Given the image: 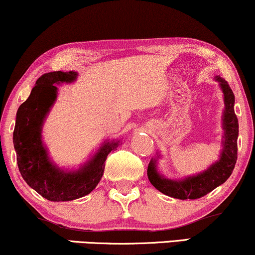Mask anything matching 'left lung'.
I'll list each match as a JSON object with an SVG mask.
<instances>
[{"instance_id":"8db88e82","label":"left lung","mask_w":255,"mask_h":255,"mask_svg":"<svg viewBox=\"0 0 255 255\" xmlns=\"http://www.w3.org/2000/svg\"><path fill=\"white\" fill-rule=\"evenodd\" d=\"M221 82V87L224 93V102H225V111H224V147L221 155V160L212 165L204 173L198 174L196 176L188 177L183 181H172L163 179L160 176L155 170V160H151L147 167V176L149 182L153 184L159 191L167 196L179 198V200H196L208 193H210L224 183L231 175L233 168H235L237 158H238V145H237V139H238L239 125L238 118L235 114V95L230 88L229 83L224 79L217 78Z\"/></svg>"}]
</instances>
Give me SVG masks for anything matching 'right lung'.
<instances>
[{"instance_id":"add662e5","label":"right lung","mask_w":255,"mask_h":255,"mask_svg":"<svg viewBox=\"0 0 255 255\" xmlns=\"http://www.w3.org/2000/svg\"><path fill=\"white\" fill-rule=\"evenodd\" d=\"M76 75L75 72L45 73L37 80L29 99L17 110L12 139L20 175L48 201H72L88 195L102 179L108 154L118 146V141L104 144L82 169L74 173L61 172L48 160L40 131L44 118L57 97L54 83L72 82Z\"/></svg>"}]
</instances>
